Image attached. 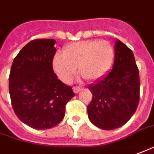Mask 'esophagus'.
I'll return each instance as SVG.
<instances>
[{
  "instance_id": "esophagus-1",
  "label": "esophagus",
  "mask_w": 154,
  "mask_h": 154,
  "mask_svg": "<svg viewBox=\"0 0 154 154\" xmlns=\"http://www.w3.org/2000/svg\"><path fill=\"white\" fill-rule=\"evenodd\" d=\"M82 89V87H80V86H75L74 88H73V91L75 93V94H78L79 91L81 90Z\"/></svg>"
}]
</instances>
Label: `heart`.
Wrapping results in <instances>:
<instances>
[{"instance_id":"heart-1","label":"heart","mask_w":154,"mask_h":154,"mask_svg":"<svg viewBox=\"0 0 154 154\" xmlns=\"http://www.w3.org/2000/svg\"><path fill=\"white\" fill-rule=\"evenodd\" d=\"M115 48L106 40H87L74 42L64 48L63 56L56 55L53 69L58 77L68 84L79 72L88 81L104 78L115 60Z\"/></svg>"}]
</instances>
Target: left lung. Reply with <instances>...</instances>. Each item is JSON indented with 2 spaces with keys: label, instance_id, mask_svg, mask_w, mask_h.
Here are the masks:
<instances>
[{
  "label": "left lung",
  "instance_id": "1",
  "mask_svg": "<svg viewBox=\"0 0 154 154\" xmlns=\"http://www.w3.org/2000/svg\"><path fill=\"white\" fill-rule=\"evenodd\" d=\"M112 69L88 86L93 98L88 118L97 127L111 131L124 125L134 115L140 102V81L134 54L117 40Z\"/></svg>",
  "mask_w": 154,
  "mask_h": 154
}]
</instances>
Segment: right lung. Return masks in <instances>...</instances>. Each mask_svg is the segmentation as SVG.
Wrapping results in <instances>:
<instances>
[{
  "instance_id": "1",
  "label": "right lung",
  "mask_w": 154,
  "mask_h": 154,
  "mask_svg": "<svg viewBox=\"0 0 154 154\" xmlns=\"http://www.w3.org/2000/svg\"><path fill=\"white\" fill-rule=\"evenodd\" d=\"M54 39H35L14 57L9 76L11 105L17 117L37 130L55 127L65 116L66 105L75 94L57 79L52 60Z\"/></svg>"
}]
</instances>
